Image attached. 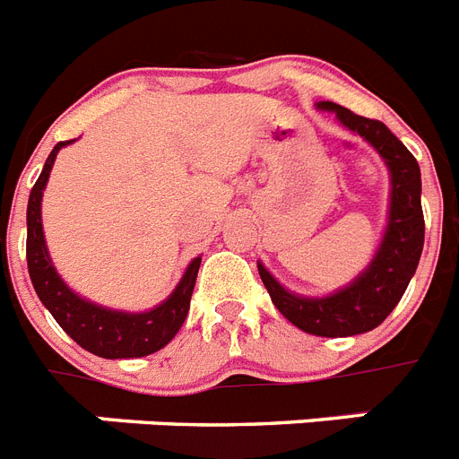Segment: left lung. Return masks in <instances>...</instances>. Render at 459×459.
Instances as JSON below:
<instances>
[{"instance_id":"left-lung-1","label":"left lung","mask_w":459,"mask_h":459,"mask_svg":"<svg viewBox=\"0 0 459 459\" xmlns=\"http://www.w3.org/2000/svg\"><path fill=\"white\" fill-rule=\"evenodd\" d=\"M320 108L336 113L348 129L369 141L385 160L393 176V202L383 244L369 269L355 283L323 299L292 295L262 264L257 269L273 307L295 327L316 336H352L378 327L397 307L411 276L416 273L425 244L420 167L409 148L381 120L358 116L334 101H323Z\"/></svg>"}]
</instances>
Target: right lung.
I'll list each match as a JSON object with an SVG mask.
<instances>
[{"label":"right lung","mask_w":459,"mask_h":459,"mask_svg":"<svg viewBox=\"0 0 459 459\" xmlns=\"http://www.w3.org/2000/svg\"><path fill=\"white\" fill-rule=\"evenodd\" d=\"M66 143H72V141H60L53 148L43 164L41 176L30 192V204H27V272L32 278L34 290L62 330L92 355L120 359L143 358V355L158 352L174 339L176 332L186 323L202 257H195L190 262L186 276L176 285L169 299L148 313L111 311V308H101L74 295L50 264L41 227L43 187L48 183L55 155Z\"/></svg>","instance_id":"add662e5"}]
</instances>
